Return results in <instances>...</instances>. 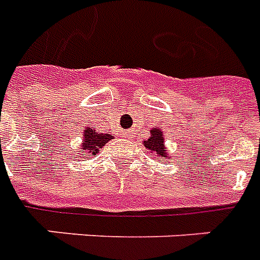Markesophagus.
I'll return each mask as SVG.
<instances>
[{"label": "esophagus", "instance_id": "obj_1", "mask_svg": "<svg viewBox=\"0 0 260 260\" xmlns=\"http://www.w3.org/2000/svg\"><path fill=\"white\" fill-rule=\"evenodd\" d=\"M125 135H126V138L129 136V131H125Z\"/></svg>", "mask_w": 260, "mask_h": 260}]
</instances>
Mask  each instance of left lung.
Listing matches in <instances>:
<instances>
[{"label": "left lung", "instance_id": "left-lung-1", "mask_svg": "<svg viewBox=\"0 0 260 260\" xmlns=\"http://www.w3.org/2000/svg\"><path fill=\"white\" fill-rule=\"evenodd\" d=\"M144 147L147 150L156 155L158 158H165L167 159V152L166 147H165V138H163V132L160 129H154L151 131V136L148 140H144Z\"/></svg>", "mask_w": 260, "mask_h": 260}]
</instances>
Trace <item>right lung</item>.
<instances>
[{
	"mask_svg": "<svg viewBox=\"0 0 260 260\" xmlns=\"http://www.w3.org/2000/svg\"><path fill=\"white\" fill-rule=\"evenodd\" d=\"M112 139H113V136H110L109 134H100L91 128H86L83 132L82 146H81L82 154L81 155L93 156V155L98 154L100 148H102ZM81 151H78V152H81Z\"/></svg>",
	"mask_w": 260,
	"mask_h": 260,
	"instance_id": "add662e5",
	"label": "right lung"
}]
</instances>
